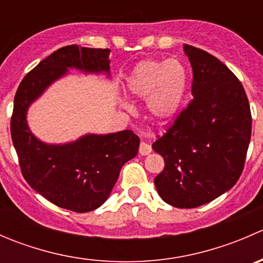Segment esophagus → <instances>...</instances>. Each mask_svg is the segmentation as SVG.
Returning <instances> with one entry per match:
<instances>
[{"mask_svg":"<svg viewBox=\"0 0 263 263\" xmlns=\"http://www.w3.org/2000/svg\"><path fill=\"white\" fill-rule=\"evenodd\" d=\"M151 150H153V148H151V146L147 142H141V144H140L139 153L141 154V155H147V154L151 153Z\"/></svg>","mask_w":263,"mask_h":263,"instance_id":"esophagus-1","label":"esophagus"}]
</instances>
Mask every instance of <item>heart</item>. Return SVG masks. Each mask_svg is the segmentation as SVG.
<instances>
[{"label": "heart", "mask_w": 263, "mask_h": 263, "mask_svg": "<svg viewBox=\"0 0 263 263\" xmlns=\"http://www.w3.org/2000/svg\"><path fill=\"white\" fill-rule=\"evenodd\" d=\"M187 86V68L173 60L142 61L128 78L129 91L147 99L148 113L158 122L169 121L178 113ZM123 105L131 109L128 103Z\"/></svg>", "instance_id": "b5f03b06"}]
</instances>
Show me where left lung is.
I'll use <instances>...</instances> for the list:
<instances>
[{"label":"left lung","mask_w":263,"mask_h":263,"mask_svg":"<svg viewBox=\"0 0 263 263\" xmlns=\"http://www.w3.org/2000/svg\"><path fill=\"white\" fill-rule=\"evenodd\" d=\"M193 98L153 144L164 158L156 191L169 205L193 209L227 192L245 169L252 134L242 82L206 50L184 44Z\"/></svg>","instance_id":"8db88e82"}]
</instances>
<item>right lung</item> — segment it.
<instances>
[{"instance_id":"obj_1","label":"right lung","mask_w":263,"mask_h":263,"mask_svg":"<svg viewBox=\"0 0 263 263\" xmlns=\"http://www.w3.org/2000/svg\"><path fill=\"white\" fill-rule=\"evenodd\" d=\"M109 52L76 44L62 47L26 73L15 95L10 128L21 174L44 198L75 213L92 211L105 202L123 164L136 156L139 136L126 129L87 135L62 146L46 145L33 136L25 115L29 104L68 67L109 73Z\"/></svg>"}]
</instances>
